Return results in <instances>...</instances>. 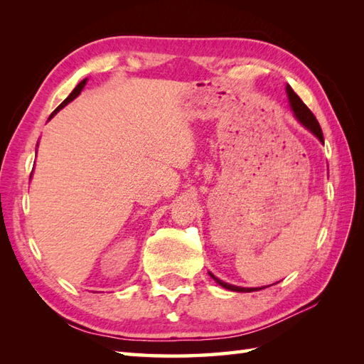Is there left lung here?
Instances as JSON below:
<instances>
[{
	"instance_id": "1",
	"label": "left lung",
	"mask_w": 364,
	"mask_h": 364,
	"mask_svg": "<svg viewBox=\"0 0 364 364\" xmlns=\"http://www.w3.org/2000/svg\"><path fill=\"white\" fill-rule=\"evenodd\" d=\"M286 94H288V98H289V105H291V109L294 111V115H296V119L301 123V125H304L306 129H310L311 133L319 139V141L323 144V134H322V129H321V125H319V122L316 120V117H314V114L308 109V106L301 102L300 100V97L296 94V92L292 90V87L289 86H286ZM210 275L214 278V282L218 283V284H220L222 288H225V289H230V291H236V292H253V291H259V289H262V288H241V286H235V284H228V283H225V282H222V280H219L218 277H214L211 272H210Z\"/></svg>"
}]
</instances>
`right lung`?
Masks as SVG:
<instances>
[{"mask_svg": "<svg viewBox=\"0 0 364 364\" xmlns=\"http://www.w3.org/2000/svg\"><path fill=\"white\" fill-rule=\"evenodd\" d=\"M86 82H87V78H86V80H82V81H81V82L78 84V86H76V87L73 89V92H72V94H70V95H68V97H67V98L64 100V102H63V103H60V105H59V106L56 107V109H54V112H53V114L50 115V119L53 117V115H54V114H56V112H59L60 109H63V107H64V106H67L68 103H70V102H73V100H75L76 97H78V95L81 94V90L84 89V86H86Z\"/></svg>", "mask_w": 364, "mask_h": 364, "instance_id": "right-lung-1", "label": "right lung"}]
</instances>
